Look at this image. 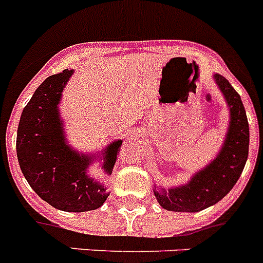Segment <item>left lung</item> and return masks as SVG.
<instances>
[{
    "label": "left lung",
    "mask_w": 263,
    "mask_h": 263,
    "mask_svg": "<svg viewBox=\"0 0 263 263\" xmlns=\"http://www.w3.org/2000/svg\"><path fill=\"white\" fill-rule=\"evenodd\" d=\"M229 107V125L221 149L213 161L183 185L154 187V197L169 212L197 213L215 205L234 187L248 161L249 122L239 94L221 74L213 76Z\"/></svg>",
    "instance_id": "obj_1"
}]
</instances>
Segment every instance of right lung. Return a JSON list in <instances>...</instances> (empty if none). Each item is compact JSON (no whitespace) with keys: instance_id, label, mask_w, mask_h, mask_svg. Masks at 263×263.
Masks as SVG:
<instances>
[{"instance_id":"right-lung-1","label":"right lung","mask_w":263,"mask_h":263,"mask_svg":"<svg viewBox=\"0 0 263 263\" xmlns=\"http://www.w3.org/2000/svg\"><path fill=\"white\" fill-rule=\"evenodd\" d=\"M73 69L50 76L22 110L17 130V158L31 189L62 212L96 210L109 197L107 186L89 173L100 161L105 176L113 173L122 140L98 153H82L69 145L60 102Z\"/></svg>"}]
</instances>
